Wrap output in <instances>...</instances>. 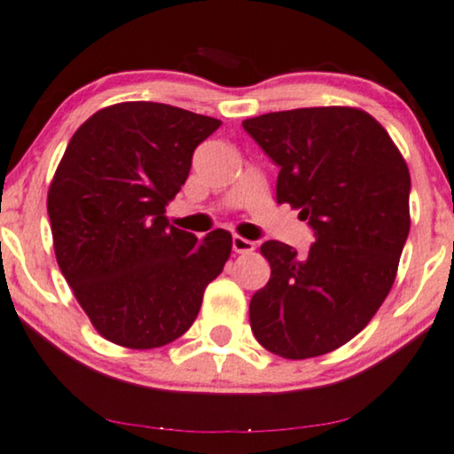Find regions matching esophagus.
Here are the masks:
<instances>
[{
	"label": "esophagus",
	"instance_id": "esophagus-1",
	"mask_svg": "<svg viewBox=\"0 0 454 454\" xmlns=\"http://www.w3.org/2000/svg\"><path fill=\"white\" fill-rule=\"evenodd\" d=\"M232 249H234V254H251V251L255 249V243H254V240L243 239V237H239V234H234V237H232Z\"/></svg>",
	"mask_w": 454,
	"mask_h": 454
}]
</instances>
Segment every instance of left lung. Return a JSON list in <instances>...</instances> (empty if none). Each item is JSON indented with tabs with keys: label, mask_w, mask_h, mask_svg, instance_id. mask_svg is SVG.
<instances>
[{
	"label": "left lung",
	"mask_w": 454,
	"mask_h": 454,
	"mask_svg": "<svg viewBox=\"0 0 454 454\" xmlns=\"http://www.w3.org/2000/svg\"><path fill=\"white\" fill-rule=\"evenodd\" d=\"M278 165L277 200L314 231L306 255L266 240L270 280L249 320L268 352L289 360L341 348L392 289L411 228V174L383 125L352 106H314L245 119Z\"/></svg>",
	"instance_id": "8db88e82"
}]
</instances>
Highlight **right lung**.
<instances>
[{
    "mask_svg": "<svg viewBox=\"0 0 454 454\" xmlns=\"http://www.w3.org/2000/svg\"><path fill=\"white\" fill-rule=\"evenodd\" d=\"M220 125L159 102H121L91 114L68 142L48 191L51 239L105 340L151 349L184 335L231 257V232L199 240L165 215L194 148Z\"/></svg>",
    "mask_w": 454,
    "mask_h": 454,
    "instance_id": "add662e5",
    "label": "right lung"
}]
</instances>
